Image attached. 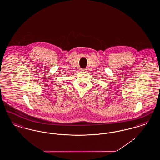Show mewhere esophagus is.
<instances>
[{"instance_id": "esophagus-1", "label": "esophagus", "mask_w": 160, "mask_h": 160, "mask_svg": "<svg viewBox=\"0 0 160 160\" xmlns=\"http://www.w3.org/2000/svg\"><path fill=\"white\" fill-rule=\"evenodd\" d=\"M81 71H84V72H85V71H87V69H86V68L82 69H81Z\"/></svg>"}]
</instances>
